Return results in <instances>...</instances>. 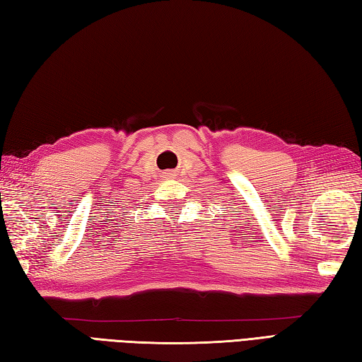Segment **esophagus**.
Masks as SVG:
<instances>
[{
	"instance_id": "obj_1",
	"label": "esophagus",
	"mask_w": 362,
	"mask_h": 362,
	"mask_svg": "<svg viewBox=\"0 0 362 362\" xmlns=\"http://www.w3.org/2000/svg\"><path fill=\"white\" fill-rule=\"evenodd\" d=\"M173 176H175V173H173V172H170V170L164 172V178H173Z\"/></svg>"
}]
</instances>
